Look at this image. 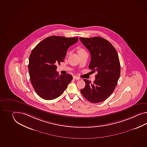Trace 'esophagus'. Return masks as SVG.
I'll list each match as a JSON object with an SVG mask.
<instances>
[{"mask_svg": "<svg viewBox=\"0 0 147 147\" xmlns=\"http://www.w3.org/2000/svg\"><path fill=\"white\" fill-rule=\"evenodd\" d=\"M73 79H74V80H79L80 79L79 76H73Z\"/></svg>", "mask_w": 147, "mask_h": 147, "instance_id": "34e87169", "label": "esophagus"}]
</instances>
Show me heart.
Masks as SVG:
<instances>
[{
	"mask_svg": "<svg viewBox=\"0 0 147 147\" xmlns=\"http://www.w3.org/2000/svg\"><path fill=\"white\" fill-rule=\"evenodd\" d=\"M83 50H82V49H80V50H79V51H83Z\"/></svg>",
	"mask_w": 147,
	"mask_h": 147,
	"instance_id": "heart-1",
	"label": "heart"
}]
</instances>
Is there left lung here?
I'll return each instance as SVG.
<instances>
[{"label": "left lung", "mask_w": 147, "mask_h": 147, "mask_svg": "<svg viewBox=\"0 0 147 147\" xmlns=\"http://www.w3.org/2000/svg\"><path fill=\"white\" fill-rule=\"evenodd\" d=\"M80 40L91 54L89 68L92 72H98L93 83L84 79L86 86L81 92L92 103L102 102L111 95L117 84L121 73L118 54L111 43L103 38L81 37Z\"/></svg>", "instance_id": "obj_1"}]
</instances>
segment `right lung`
Returning <instances> with one entry per match:
<instances>
[{"instance_id": "1", "label": "right lung", "mask_w": 147, "mask_h": 147, "mask_svg": "<svg viewBox=\"0 0 147 147\" xmlns=\"http://www.w3.org/2000/svg\"><path fill=\"white\" fill-rule=\"evenodd\" d=\"M78 41V37L50 36L31 51L28 65L30 78L36 93L43 99L60 96L72 81L69 74L59 75L56 65L63 61L68 48Z\"/></svg>"}]
</instances>
